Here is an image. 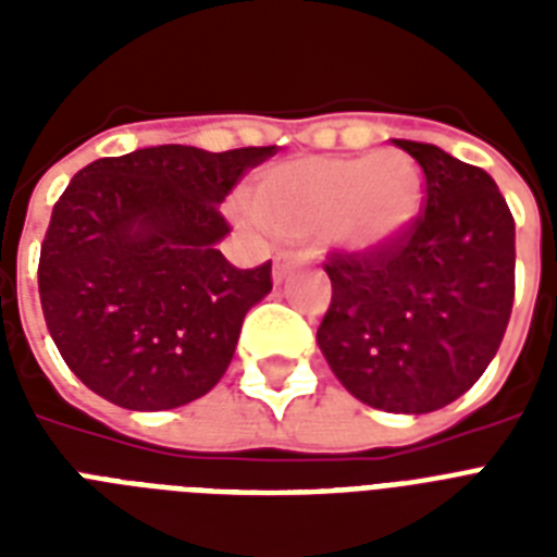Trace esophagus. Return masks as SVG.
<instances>
[{
    "instance_id": "obj_1",
    "label": "esophagus",
    "mask_w": 557,
    "mask_h": 557,
    "mask_svg": "<svg viewBox=\"0 0 557 557\" xmlns=\"http://www.w3.org/2000/svg\"><path fill=\"white\" fill-rule=\"evenodd\" d=\"M292 265H295V260L288 257V253H280V257H274V280H283L292 271Z\"/></svg>"
}]
</instances>
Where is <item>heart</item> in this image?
Instances as JSON below:
<instances>
[{"mask_svg":"<svg viewBox=\"0 0 557 557\" xmlns=\"http://www.w3.org/2000/svg\"><path fill=\"white\" fill-rule=\"evenodd\" d=\"M422 173L405 152L309 156L274 164L253 182L243 219L280 239H321L349 253L379 251L413 225Z\"/></svg>","mask_w":557,"mask_h":557,"instance_id":"1","label":"heart"}]
</instances>
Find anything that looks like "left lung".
<instances>
[{
  "mask_svg": "<svg viewBox=\"0 0 557 557\" xmlns=\"http://www.w3.org/2000/svg\"><path fill=\"white\" fill-rule=\"evenodd\" d=\"M422 170L424 208L370 253L330 251L318 344L344 387L387 413L457 401L492 364L515 300V219L485 170L393 141Z\"/></svg>",
  "mask_w": 557,
  "mask_h": 557,
  "instance_id": "left-lung-1",
  "label": "left lung"
}]
</instances>
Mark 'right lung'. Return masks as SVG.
I'll list each match as a JSON object with an SVG mask.
<instances>
[{
	"label": "right lung",
	"instance_id": "add662e5",
	"mask_svg": "<svg viewBox=\"0 0 557 557\" xmlns=\"http://www.w3.org/2000/svg\"><path fill=\"white\" fill-rule=\"evenodd\" d=\"M277 147L208 152L161 144L98 159L57 199L39 251V304L69 370L126 410L205 396L234 358L271 260L219 251V205Z\"/></svg>",
	"mask_w": 557,
	"mask_h": 557
}]
</instances>
